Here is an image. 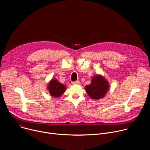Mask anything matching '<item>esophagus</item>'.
Segmentation results:
<instances>
[{"label":"esophagus","mask_w":150,"mask_h":150,"mask_svg":"<svg viewBox=\"0 0 150 150\" xmlns=\"http://www.w3.org/2000/svg\"><path fill=\"white\" fill-rule=\"evenodd\" d=\"M72 84L75 85V84H77V85H79L80 84V82L79 81H74L72 82Z\"/></svg>","instance_id":"1"}]
</instances>
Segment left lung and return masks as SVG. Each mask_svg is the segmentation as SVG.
Listing matches in <instances>:
<instances>
[{
    "instance_id": "obj_1",
    "label": "left lung",
    "mask_w": 150,
    "mask_h": 150,
    "mask_svg": "<svg viewBox=\"0 0 150 150\" xmlns=\"http://www.w3.org/2000/svg\"><path fill=\"white\" fill-rule=\"evenodd\" d=\"M109 89V84L108 81L99 75L94 76L91 83L85 87L88 96L95 100L103 98Z\"/></svg>"
}]
</instances>
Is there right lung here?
<instances>
[{"label": "right lung", "instance_id": "right-lung-1", "mask_svg": "<svg viewBox=\"0 0 150 150\" xmlns=\"http://www.w3.org/2000/svg\"><path fill=\"white\" fill-rule=\"evenodd\" d=\"M48 90L51 96L53 97H59L65 93L66 87L56 79H53L49 83Z\"/></svg>", "mask_w": 150, "mask_h": 150}]
</instances>
